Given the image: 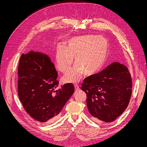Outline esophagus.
<instances>
[{
  "label": "esophagus",
  "instance_id": "obj_1",
  "mask_svg": "<svg viewBox=\"0 0 147 147\" xmlns=\"http://www.w3.org/2000/svg\"><path fill=\"white\" fill-rule=\"evenodd\" d=\"M74 88H75V90L76 91H78V90H79L80 89L79 86L78 85V84H74Z\"/></svg>",
  "mask_w": 147,
  "mask_h": 147
}]
</instances>
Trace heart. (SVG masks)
<instances>
[{
	"mask_svg": "<svg viewBox=\"0 0 147 147\" xmlns=\"http://www.w3.org/2000/svg\"><path fill=\"white\" fill-rule=\"evenodd\" d=\"M109 51V43L104 38L93 35L72 37L65 46L57 47L56 63L62 73H65L73 63L76 65L63 76L65 83H78L84 74L92 76L102 67Z\"/></svg>",
	"mask_w": 147,
	"mask_h": 147,
	"instance_id": "heart-1",
	"label": "heart"
}]
</instances>
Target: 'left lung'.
Instances as JSON below:
<instances>
[{"instance_id":"obj_1","label":"left lung","mask_w":147,"mask_h":147,"mask_svg":"<svg viewBox=\"0 0 147 147\" xmlns=\"http://www.w3.org/2000/svg\"><path fill=\"white\" fill-rule=\"evenodd\" d=\"M132 80L127 68L118 62L83 80L88 109L94 120L112 122L125 111L132 94Z\"/></svg>"}]
</instances>
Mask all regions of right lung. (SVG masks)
Here are the masks:
<instances>
[{
	"instance_id": "1",
	"label": "right lung",
	"mask_w": 147,
	"mask_h": 147,
	"mask_svg": "<svg viewBox=\"0 0 147 147\" xmlns=\"http://www.w3.org/2000/svg\"><path fill=\"white\" fill-rule=\"evenodd\" d=\"M18 97L27 113L34 120H55L74 92L71 83L57 89L58 73L49 57L31 51L21 57L18 68Z\"/></svg>"
}]
</instances>
